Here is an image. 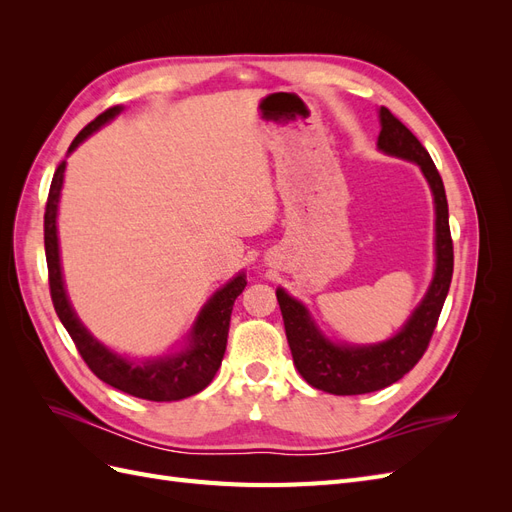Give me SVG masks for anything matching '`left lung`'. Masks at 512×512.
I'll list each match as a JSON object with an SVG mask.
<instances>
[{
    "label": "left lung",
    "mask_w": 512,
    "mask_h": 512,
    "mask_svg": "<svg viewBox=\"0 0 512 512\" xmlns=\"http://www.w3.org/2000/svg\"><path fill=\"white\" fill-rule=\"evenodd\" d=\"M380 123L378 147L391 156L416 162L431 185L433 200H436V275L425 299L414 309L404 329L389 342L376 346L331 344L314 327L307 309L288 297L282 288L277 290V303L282 309L294 365L307 384L331 395H363L380 391L404 378L425 354L453 280V239L451 226H448L446 192L438 168L421 141L386 106L380 108Z\"/></svg>",
    "instance_id": "8db88e82"
}]
</instances>
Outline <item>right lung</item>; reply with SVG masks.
Here are the masks:
<instances>
[{
  "label": "right lung",
  "mask_w": 512,
  "mask_h": 512,
  "mask_svg": "<svg viewBox=\"0 0 512 512\" xmlns=\"http://www.w3.org/2000/svg\"><path fill=\"white\" fill-rule=\"evenodd\" d=\"M121 113V106L106 108L102 115L76 134L72 141L70 151L79 147L85 138L96 132L106 121H111L115 115ZM64 170L66 162H61L55 170L49 198H46V211H44V252H46V267H49V288L55 312L70 333L72 342L83 356L87 367L94 374L111 384L113 389H119L138 399L149 401H179L190 395H196L205 389V386L218 374L222 365L224 352H226V339L230 327V314L235 299L245 288V275H237L230 280L222 290L213 294V299L205 305L200 312L194 329H192V342L190 348L177 354L166 356V359H153L145 363H130L121 356L106 350L98 339L91 337V333L83 327L72 312L68 303L64 280H61V265H59V245H57V203L61 183H64Z\"/></svg>",
  "instance_id": "right-lung-1"
}]
</instances>
